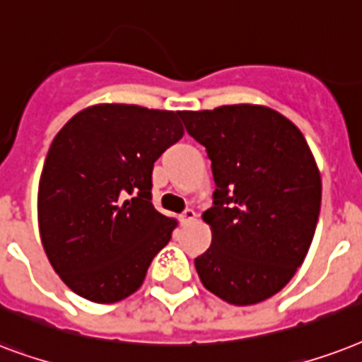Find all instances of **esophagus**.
I'll return each instance as SVG.
<instances>
[{"label": "esophagus", "mask_w": 362, "mask_h": 362, "mask_svg": "<svg viewBox=\"0 0 362 362\" xmlns=\"http://www.w3.org/2000/svg\"><path fill=\"white\" fill-rule=\"evenodd\" d=\"M196 211L194 209H185L183 215H181V224H190V222L196 221Z\"/></svg>", "instance_id": "34e87169"}]
</instances>
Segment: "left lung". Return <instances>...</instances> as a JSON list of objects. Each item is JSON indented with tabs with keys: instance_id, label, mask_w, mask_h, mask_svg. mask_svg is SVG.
Instances as JSON below:
<instances>
[{
	"instance_id": "1",
	"label": "left lung",
	"mask_w": 362,
	"mask_h": 362,
	"mask_svg": "<svg viewBox=\"0 0 362 362\" xmlns=\"http://www.w3.org/2000/svg\"><path fill=\"white\" fill-rule=\"evenodd\" d=\"M211 158L216 189L204 213L213 241L194 259L202 284L230 305H256L305 262L322 177L303 132L276 110L230 104L179 112Z\"/></svg>"
}]
</instances>
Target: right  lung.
<instances>
[{
	"label": "right lung",
	"instance_id": "add662e5",
	"mask_svg": "<svg viewBox=\"0 0 362 362\" xmlns=\"http://www.w3.org/2000/svg\"><path fill=\"white\" fill-rule=\"evenodd\" d=\"M185 134L179 112L95 104L66 121L40 173V241L59 279L110 305L141 286L177 222L151 204L153 164Z\"/></svg>",
	"mask_w": 362,
	"mask_h": 362
}]
</instances>
